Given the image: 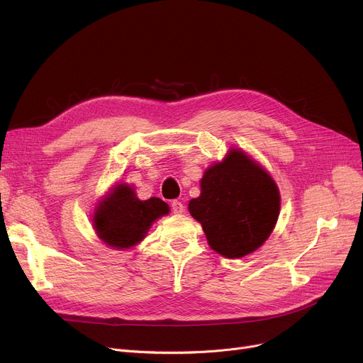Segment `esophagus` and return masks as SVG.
<instances>
[{"mask_svg":"<svg viewBox=\"0 0 363 363\" xmlns=\"http://www.w3.org/2000/svg\"><path fill=\"white\" fill-rule=\"evenodd\" d=\"M170 207H172V212H174L175 215H182L184 213V204L178 200H174L170 203Z\"/></svg>","mask_w":363,"mask_h":363,"instance_id":"1","label":"esophagus"}]
</instances>
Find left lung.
Masks as SVG:
<instances>
[{
  "label": "left lung",
  "instance_id": "1",
  "mask_svg": "<svg viewBox=\"0 0 363 363\" xmlns=\"http://www.w3.org/2000/svg\"><path fill=\"white\" fill-rule=\"evenodd\" d=\"M201 194L188 204L208 245L238 259L257 250L274 231L279 215V189L259 163L231 148L208 167L200 181Z\"/></svg>",
  "mask_w": 363,
  "mask_h": 363
}]
</instances>
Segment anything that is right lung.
I'll return each instance as SVG.
<instances>
[{
	"instance_id": "add662e5",
	"label": "right lung",
	"mask_w": 363,
	"mask_h": 363,
	"mask_svg": "<svg viewBox=\"0 0 363 363\" xmlns=\"http://www.w3.org/2000/svg\"><path fill=\"white\" fill-rule=\"evenodd\" d=\"M167 213L169 206L163 200H140L132 186L118 184L97 206L92 225L108 247L125 250L143 241L152 222Z\"/></svg>"
}]
</instances>
